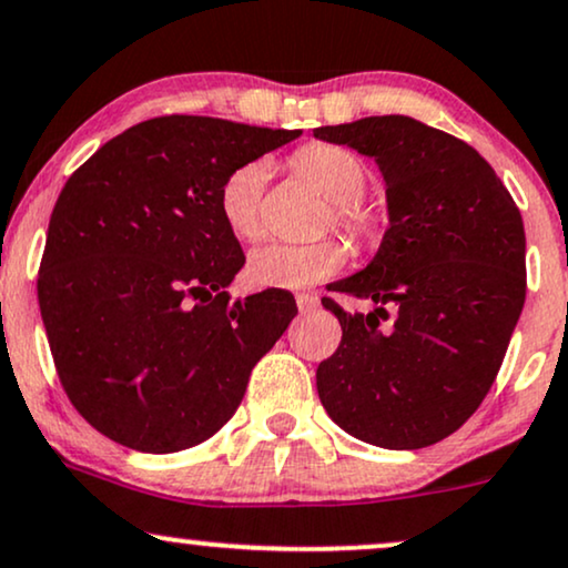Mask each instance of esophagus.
Returning <instances> with one entry per match:
<instances>
[{"mask_svg":"<svg viewBox=\"0 0 568 568\" xmlns=\"http://www.w3.org/2000/svg\"><path fill=\"white\" fill-rule=\"evenodd\" d=\"M296 306L302 312H312V310H317V306H320V298L314 296V293H298Z\"/></svg>","mask_w":568,"mask_h":568,"instance_id":"1","label":"esophagus"}]
</instances>
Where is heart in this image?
Wrapping results in <instances>:
<instances>
[{
    "mask_svg": "<svg viewBox=\"0 0 568 568\" xmlns=\"http://www.w3.org/2000/svg\"><path fill=\"white\" fill-rule=\"evenodd\" d=\"M291 166L327 203L325 224H336L349 235H365L371 216L359 206V197L367 187V169L352 150L327 142H310L293 153ZM266 180H270V163L254 159L232 169L219 187V211L227 230L241 241H256L262 235ZM346 256L349 254L338 241L304 245L266 243L251 251L248 277L266 288H306L336 275L346 264Z\"/></svg>",
    "mask_w": 568,
    "mask_h": 568,
    "instance_id": "obj_1",
    "label": "heart"
}]
</instances>
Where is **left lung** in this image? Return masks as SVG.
<instances>
[{
	"instance_id": "obj_1",
	"label": "left lung",
	"mask_w": 568,
	"mask_h": 568,
	"mask_svg": "<svg viewBox=\"0 0 568 568\" xmlns=\"http://www.w3.org/2000/svg\"><path fill=\"white\" fill-rule=\"evenodd\" d=\"M314 136L375 159L388 203L378 254L331 285L375 310L352 314L323 298L344 336L317 367L320 402L362 442L428 447L479 409L503 365L526 298L521 211L468 142L409 115Z\"/></svg>"
}]
</instances>
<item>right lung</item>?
Wrapping results in <instances>:
<instances>
[{"mask_svg": "<svg viewBox=\"0 0 568 568\" xmlns=\"http://www.w3.org/2000/svg\"><path fill=\"white\" fill-rule=\"evenodd\" d=\"M298 134L161 115L113 136L65 182L39 310L68 399L108 439L155 455L206 442L296 317L288 291L237 302L224 291L245 256L219 187Z\"/></svg>", "mask_w": 568, "mask_h": 568, "instance_id": "add662e5", "label": "right lung"}]
</instances>
